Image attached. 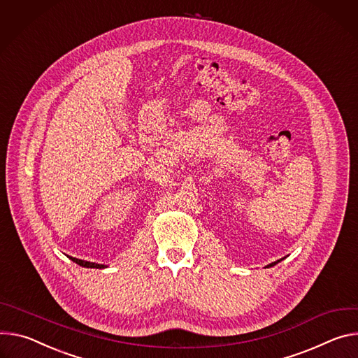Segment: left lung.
Wrapping results in <instances>:
<instances>
[{
  "label": "left lung",
  "instance_id": "obj_1",
  "mask_svg": "<svg viewBox=\"0 0 358 358\" xmlns=\"http://www.w3.org/2000/svg\"><path fill=\"white\" fill-rule=\"evenodd\" d=\"M279 262H280V260H277V262H274V263H271V264H268V266H274L275 263H279Z\"/></svg>",
  "mask_w": 358,
  "mask_h": 358
}]
</instances>
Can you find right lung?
Wrapping results in <instances>:
<instances>
[{
    "label": "right lung",
    "mask_w": 358,
    "mask_h": 358,
    "mask_svg": "<svg viewBox=\"0 0 358 358\" xmlns=\"http://www.w3.org/2000/svg\"><path fill=\"white\" fill-rule=\"evenodd\" d=\"M72 262H75L76 264L83 266V267H90V268H105V264H98V263H92V262H87V260H81V259H76V257H69Z\"/></svg>",
    "instance_id": "obj_1"
}]
</instances>
